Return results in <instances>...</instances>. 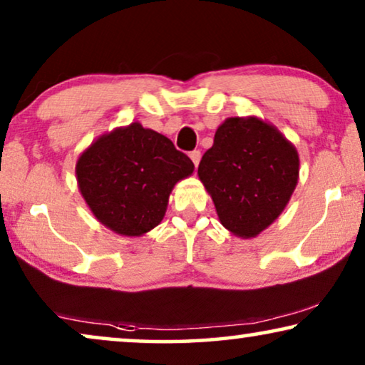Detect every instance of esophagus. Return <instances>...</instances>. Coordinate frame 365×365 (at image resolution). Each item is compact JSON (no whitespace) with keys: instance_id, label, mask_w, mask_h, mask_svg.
Here are the masks:
<instances>
[{"instance_id":"obj_1","label":"esophagus","mask_w":365,"mask_h":365,"mask_svg":"<svg viewBox=\"0 0 365 365\" xmlns=\"http://www.w3.org/2000/svg\"><path fill=\"white\" fill-rule=\"evenodd\" d=\"M189 158H191V161L194 163V166L197 168L199 161H201V151H192L191 154H189Z\"/></svg>"}]
</instances>
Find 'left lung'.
<instances>
[{
	"mask_svg": "<svg viewBox=\"0 0 365 365\" xmlns=\"http://www.w3.org/2000/svg\"><path fill=\"white\" fill-rule=\"evenodd\" d=\"M197 176L224 227L252 239L281 216L299 181L294 144L257 116L227 118L204 153Z\"/></svg>",
	"mask_w": 365,
	"mask_h": 365,
	"instance_id": "1",
	"label": "left lung"
}]
</instances>
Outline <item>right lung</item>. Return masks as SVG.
<instances>
[{"label": "right lung", "instance_id": "obj_1", "mask_svg": "<svg viewBox=\"0 0 365 365\" xmlns=\"http://www.w3.org/2000/svg\"><path fill=\"white\" fill-rule=\"evenodd\" d=\"M192 171V161L171 139L138 121L101 134L76 161L78 187L89 211L126 237L156 227L174 186Z\"/></svg>", "mask_w": 365, "mask_h": 365}]
</instances>
